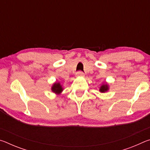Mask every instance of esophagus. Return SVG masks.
Instances as JSON below:
<instances>
[{"mask_svg":"<svg viewBox=\"0 0 150 150\" xmlns=\"http://www.w3.org/2000/svg\"><path fill=\"white\" fill-rule=\"evenodd\" d=\"M76 77H85V74L84 73L81 72V71H79L77 73H76Z\"/></svg>","mask_w":150,"mask_h":150,"instance_id":"1","label":"esophagus"}]
</instances>
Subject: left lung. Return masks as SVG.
I'll return each instance as SVG.
<instances>
[{"mask_svg":"<svg viewBox=\"0 0 150 150\" xmlns=\"http://www.w3.org/2000/svg\"><path fill=\"white\" fill-rule=\"evenodd\" d=\"M108 91H109V85L106 82L103 83L99 87V92L102 93H106Z\"/></svg>","mask_w":150,"mask_h":150,"instance_id":"obj_1","label":"left lung"}]
</instances>
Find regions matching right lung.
<instances>
[{"mask_svg": "<svg viewBox=\"0 0 150 150\" xmlns=\"http://www.w3.org/2000/svg\"><path fill=\"white\" fill-rule=\"evenodd\" d=\"M51 90H52V92L55 93V95H59L63 92V87L62 85H61L59 81H56V82H55L54 84L52 85V87H51Z\"/></svg>", "mask_w": 150, "mask_h": 150, "instance_id": "obj_1", "label": "right lung"}]
</instances>
